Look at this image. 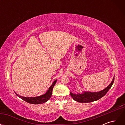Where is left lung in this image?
Segmentation results:
<instances>
[{"mask_svg":"<svg viewBox=\"0 0 125 125\" xmlns=\"http://www.w3.org/2000/svg\"><path fill=\"white\" fill-rule=\"evenodd\" d=\"M114 81V77L113 78V80L111 83L104 90L101 91L99 92H86L84 91L83 93H78L74 94L70 92V95L73 98V99L80 103H89V102H92L97 101L100 99L103 96H104L108 90L111 89V86H112L113 83Z\"/></svg>","mask_w":125,"mask_h":125,"instance_id":"8db88e82","label":"left lung"}]
</instances>
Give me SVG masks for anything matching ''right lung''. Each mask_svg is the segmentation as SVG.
Wrapping results in <instances>:
<instances>
[{"instance_id":"right-lung-1","label":"right lung","mask_w":125,"mask_h":125,"mask_svg":"<svg viewBox=\"0 0 125 125\" xmlns=\"http://www.w3.org/2000/svg\"><path fill=\"white\" fill-rule=\"evenodd\" d=\"M57 82V80H55L53 82H52V84L51 86L49 88L47 91L44 94L42 95L36 96V97H24L22 96L19 95V94H17L16 92L14 91L15 94H16L17 96H18L19 97L21 98V99L25 101V102H28L30 104H43L46 102L48 100L50 99V98L52 95V89L54 85H55L56 83Z\"/></svg>"}]
</instances>
